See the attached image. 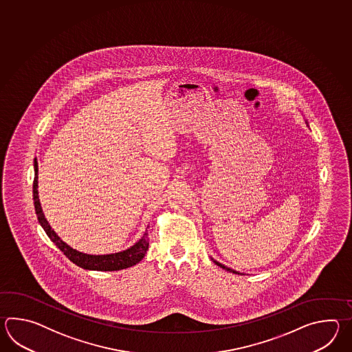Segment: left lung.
<instances>
[{
  "label": "left lung",
  "instance_id": "obj_1",
  "mask_svg": "<svg viewBox=\"0 0 352 352\" xmlns=\"http://www.w3.org/2000/svg\"><path fill=\"white\" fill-rule=\"evenodd\" d=\"M306 122L307 126H308V122L307 120H305ZM211 261L212 262L215 263L217 264V267H220V268H223V270H226V272H230V273H234V274H241L243 276V273H239V272H236V270H232V268H229V267H226V265H224V264H221V263L217 262V261H215V259H212L211 258Z\"/></svg>",
  "mask_w": 352,
  "mask_h": 352
}]
</instances>
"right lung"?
I'll use <instances>...</instances> for the list:
<instances>
[{"label": "right lung", "mask_w": 352, "mask_h": 352, "mask_svg": "<svg viewBox=\"0 0 352 352\" xmlns=\"http://www.w3.org/2000/svg\"><path fill=\"white\" fill-rule=\"evenodd\" d=\"M34 170H35V177H34V185H32V194H34V205H35V211H36L38 223L45 230L46 235L65 254L69 261H72L82 270H100V272H103V270L108 272V270H126V268L133 267L137 263L142 261L144 255L147 253V250H148V245H150L147 229L143 234L142 238L138 240L135 244H133L132 247L128 248L126 250L118 252V253H112V254H87V253H82V252H79L74 248L70 247L65 241L60 239L59 235L54 232L53 228L46 220L45 215L43 212L41 204L38 200V166L36 158L34 160Z\"/></svg>", "instance_id": "obj_1"}]
</instances>
